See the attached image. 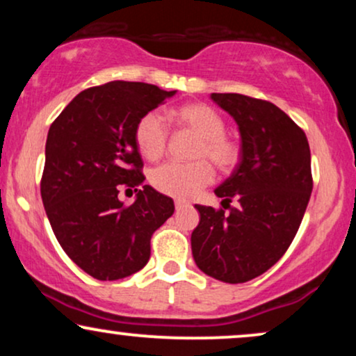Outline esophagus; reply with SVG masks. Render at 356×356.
I'll list each match as a JSON object with an SVG mask.
<instances>
[{"mask_svg": "<svg viewBox=\"0 0 356 356\" xmlns=\"http://www.w3.org/2000/svg\"><path fill=\"white\" fill-rule=\"evenodd\" d=\"M189 206V204L187 202H184V201H175V211H181L182 207H187Z\"/></svg>", "mask_w": 356, "mask_h": 356, "instance_id": "34e87169", "label": "esophagus"}]
</instances>
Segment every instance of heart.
Returning <instances> with one entry per match:
<instances>
[{"mask_svg":"<svg viewBox=\"0 0 356 356\" xmlns=\"http://www.w3.org/2000/svg\"><path fill=\"white\" fill-rule=\"evenodd\" d=\"M181 129L199 137L192 157L206 159L191 164H164L152 170L150 182L162 194L175 199H191L214 179L212 164L219 170H231L239 161V145L226 136L224 118L204 104H186L172 112ZM169 130L164 118L157 112L145 113L136 125V144L138 152L147 161L154 162L165 152Z\"/></svg>","mask_w":356,"mask_h":356,"instance_id":"1","label":"heart"}]
</instances>
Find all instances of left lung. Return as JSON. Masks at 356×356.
<instances>
[{
  "label": "left lung",
  "mask_w": 356,
  "mask_h": 356,
  "mask_svg": "<svg viewBox=\"0 0 356 356\" xmlns=\"http://www.w3.org/2000/svg\"><path fill=\"white\" fill-rule=\"evenodd\" d=\"M238 124L241 157L216 189L227 214L195 204L191 246L207 276L238 284L276 264L295 239L313 191L312 154L303 130L281 108L241 93H211ZM226 209V207H224Z\"/></svg>",
  "instance_id": "obj_1"
}]
</instances>
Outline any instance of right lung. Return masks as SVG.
Instances as JSON below:
<instances>
[{
    "label": "right lung",
    "mask_w": 356,
    "mask_h": 356,
    "mask_svg": "<svg viewBox=\"0 0 356 356\" xmlns=\"http://www.w3.org/2000/svg\"><path fill=\"white\" fill-rule=\"evenodd\" d=\"M174 95L140 81H108L80 92L48 130L44 211L63 251L95 280L140 271L150 238L174 214L172 199L144 186L136 144L137 122ZM120 186L138 192L134 204L118 199Z\"/></svg>",
    "instance_id": "obj_1"
}]
</instances>
